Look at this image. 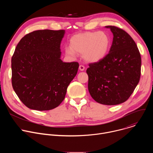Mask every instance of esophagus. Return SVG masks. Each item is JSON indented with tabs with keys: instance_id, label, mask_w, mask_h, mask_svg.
<instances>
[{
	"instance_id": "1",
	"label": "esophagus",
	"mask_w": 153,
	"mask_h": 153,
	"mask_svg": "<svg viewBox=\"0 0 153 153\" xmlns=\"http://www.w3.org/2000/svg\"><path fill=\"white\" fill-rule=\"evenodd\" d=\"M79 70L80 71H83L85 70V67L83 66V65H79Z\"/></svg>"
}]
</instances>
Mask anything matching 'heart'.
I'll return each instance as SVG.
<instances>
[{
    "instance_id": "1",
    "label": "heart",
    "mask_w": 153,
    "mask_h": 153,
    "mask_svg": "<svg viewBox=\"0 0 153 153\" xmlns=\"http://www.w3.org/2000/svg\"><path fill=\"white\" fill-rule=\"evenodd\" d=\"M110 39L104 32H86L73 36L70 40V47L65 48V53L74 56L75 53H83L88 62H96L103 59L110 47Z\"/></svg>"
}]
</instances>
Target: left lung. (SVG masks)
<instances>
[{
	"instance_id": "8db88e82",
	"label": "left lung",
	"mask_w": 153,
	"mask_h": 153,
	"mask_svg": "<svg viewBox=\"0 0 153 153\" xmlns=\"http://www.w3.org/2000/svg\"><path fill=\"white\" fill-rule=\"evenodd\" d=\"M113 34L109 53L90 63L86 70L88 91L97 102L106 105L123 103L132 94L141 74V56L136 43L126 31L106 26Z\"/></svg>"
}]
</instances>
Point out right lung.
Segmentation results:
<instances>
[{"instance_id":"add662e5","label":"right lung","mask_w":153,"mask_h":153,"mask_svg":"<svg viewBox=\"0 0 153 153\" xmlns=\"http://www.w3.org/2000/svg\"><path fill=\"white\" fill-rule=\"evenodd\" d=\"M65 30H37L26 34L11 59L12 86L31 110L47 111L64 100L79 63L63 62L60 43Z\"/></svg>"}]
</instances>
